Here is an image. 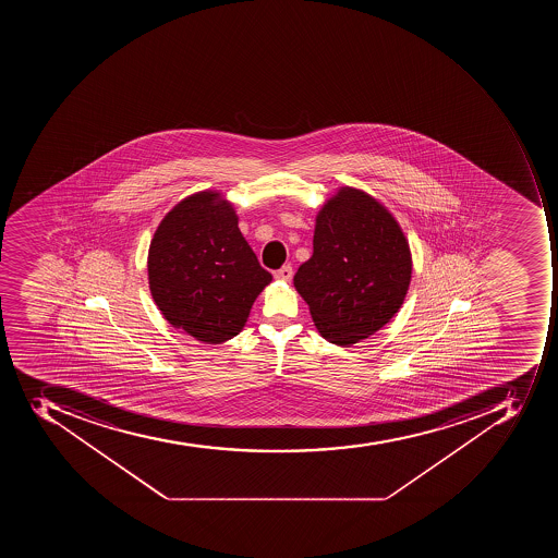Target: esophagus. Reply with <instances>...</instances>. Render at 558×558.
Returning <instances> with one entry per match:
<instances>
[{"label": "esophagus", "mask_w": 558, "mask_h": 558, "mask_svg": "<svg viewBox=\"0 0 558 558\" xmlns=\"http://www.w3.org/2000/svg\"><path fill=\"white\" fill-rule=\"evenodd\" d=\"M274 276H276V279H279V281H291V277H293V268H291V265H284V267L276 270Z\"/></svg>", "instance_id": "esophagus-1"}]
</instances>
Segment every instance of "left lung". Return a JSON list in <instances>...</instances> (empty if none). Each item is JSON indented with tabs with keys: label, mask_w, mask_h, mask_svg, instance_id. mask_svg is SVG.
Returning a JSON list of instances; mask_svg holds the SVG:
<instances>
[{
	"label": "left lung",
	"mask_w": 558,
	"mask_h": 558,
	"mask_svg": "<svg viewBox=\"0 0 558 558\" xmlns=\"http://www.w3.org/2000/svg\"><path fill=\"white\" fill-rule=\"evenodd\" d=\"M410 279L412 253L395 216L363 190L342 186L317 213L314 253L293 282L320 337L351 347L395 317Z\"/></svg>",
	"instance_id": "8db88e82"
}]
</instances>
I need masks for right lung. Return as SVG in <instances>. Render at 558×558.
Returning <instances> with one entry per match:
<instances>
[{"label": "right lung", "mask_w": 558, "mask_h": 558, "mask_svg": "<svg viewBox=\"0 0 558 558\" xmlns=\"http://www.w3.org/2000/svg\"><path fill=\"white\" fill-rule=\"evenodd\" d=\"M270 281L272 274L259 265L220 192L183 198L149 242V291L158 311L198 342H227L241 333Z\"/></svg>", "instance_id": "1"}]
</instances>
